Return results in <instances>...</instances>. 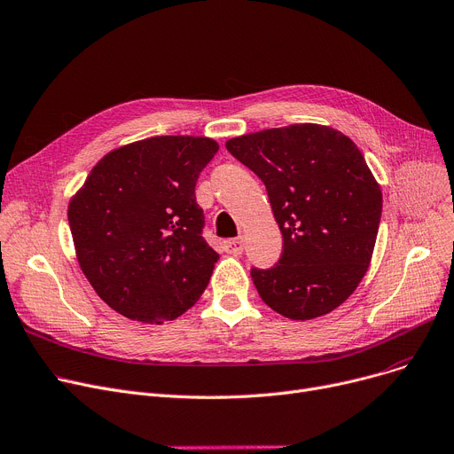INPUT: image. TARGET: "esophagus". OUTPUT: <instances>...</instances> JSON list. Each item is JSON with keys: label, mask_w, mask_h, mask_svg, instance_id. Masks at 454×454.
Listing matches in <instances>:
<instances>
[{"label": "esophagus", "mask_w": 454, "mask_h": 454, "mask_svg": "<svg viewBox=\"0 0 454 454\" xmlns=\"http://www.w3.org/2000/svg\"><path fill=\"white\" fill-rule=\"evenodd\" d=\"M223 249L225 253L229 254H242L244 253V238H236V239H227V242H223Z\"/></svg>", "instance_id": "esophagus-1"}]
</instances>
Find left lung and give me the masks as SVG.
Returning <instances> with one entry per match:
<instances>
[{
	"label": "left lung",
	"instance_id": "8db88e82",
	"mask_svg": "<svg viewBox=\"0 0 454 454\" xmlns=\"http://www.w3.org/2000/svg\"><path fill=\"white\" fill-rule=\"evenodd\" d=\"M265 184L282 232L271 270H251L258 295L291 321L348 299L374 253L383 196L361 150L342 131L301 122L225 143Z\"/></svg>",
	"mask_w": 454,
	"mask_h": 454
}]
</instances>
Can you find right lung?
<instances>
[{
    "label": "right lung",
    "instance_id": "1",
    "mask_svg": "<svg viewBox=\"0 0 454 454\" xmlns=\"http://www.w3.org/2000/svg\"><path fill=\"white\" fill-rule=\"evenodd\" d=\"M220 145L157 136L119 146L73 194L67 220L80 270L131 321L163 325L192 308L220 254L201 236L196 181Z\"/></svg>",
    "mask_w": 454,
    "mask_h": 454
}]
</instances>
